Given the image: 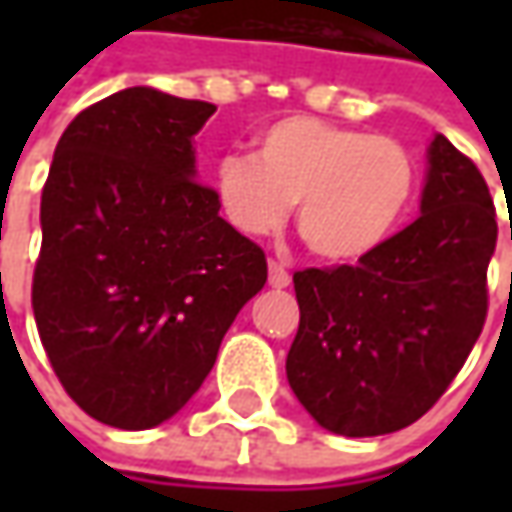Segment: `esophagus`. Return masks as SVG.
<instances>
[{"instance_id":"34e87169","label":"esophagus","mask_w":512,"mask_h":512,"mask_svg":"<svg viewBox=\"0 0 512 512\" xmlns=\"http://www.w3.org/2000/svg\"><path fill=\"white\" fill-rule=\"evenodd\" d=\"M267 282H270V287L282 290V287L290 285V273H287L279 262H270V265H267Z\"/></svg>"}]
</instances>
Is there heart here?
<instances>
[{
    "label": "heart",
    "instance_id": "b5f03b06",
    "mask_svg": "<svg viewBox=\"0 0 512 512\" xmlns=\"http://www.w3.org/2000/svg\"><path fill=\"white\" fill-rule=\"evenodd\" d=\"M213 190L245 236H270L296 207L305 245L325 262H359L402 227L416 162L402 142L316 116H285L259 133V156L227 153Z\"/></svg>",
    "mask_w": 512,
    "mask_h": 512
}]
</instances>
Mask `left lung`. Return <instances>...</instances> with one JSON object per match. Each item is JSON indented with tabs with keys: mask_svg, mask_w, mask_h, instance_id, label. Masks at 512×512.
<instances>
[{
	"mask_svg": "<svg viewBox=\"0 0 512 512\" xmlns=\"http://www.w3.org/2000/svg\"><path fill=\"white\" fill-rule=\"evenodd\" d=\"M419 210L356 267L293 273L302 316L287 382L336 436H384L422 419L482 333L496 210L479 168L442 133L427 148Z\"/></svg>",
	"mask_w": 512,
	"mask_h": 512,
	"instance_id": "8db88e82",
	"label": "left lung"
}]
</instances>
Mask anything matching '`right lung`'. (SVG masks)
<instances>
[{
	"instance_id": "right-lung-1",
	"label": "right lung",
	"mask_w": 512,
	"mask_h": 512,
	"mask_svg": "<svg viewBox=\"0 0 512 512\" xmlns=\"http://www.w3.org/2000/svg\"><path fill=\"white\" fill-rule=\"evenodd\" d=\"M213 113L119 90L70 122L42 190L39 339L70 399L119 430L176 416L267 282L262 247L199 182L193 136Z\"/></svg>"
}]
</instances>
